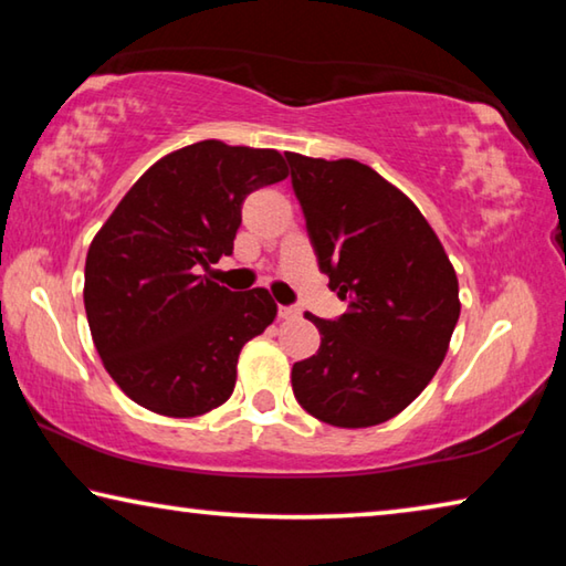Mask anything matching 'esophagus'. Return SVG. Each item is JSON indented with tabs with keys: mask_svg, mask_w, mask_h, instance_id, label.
Here are the masks:
<instances>
[{
	"mask_svg": "<svg viewBox=\"0 0 566 566\" xmlns=\"http://www.w3.org/2000/svg\"><path fill=\"white\" fill-rule=\"evenodd\" d=\"M300 317V310L296 306H280V319H296Z\"/></svg>",
	"mask_w": 566,
	"mask_h": 566,
	"instance_id": "1",
	"label": "esophagus"
}]
</instances>
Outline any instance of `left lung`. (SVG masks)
Wrapping results in <instances>:
<instances>
[{"instance_id": "left-lung-1", "label": "left lung", "mask_w": 566, "mask_h": 566, "mask_svg": "<svg viewBox=\"0 0 566 566\" xmlns=\"http://www.w3.org/2000/svg\"><path fill=\"white\" fill-rule=\"evenodd\" d=\"M292 187L319 270L347 302L317 324L314 357L292 367L300 405L342 429L375 427L407 409L437 375L459 319V282L417 205L357 159L286 151Z\"/></svg>"}]
</instances>
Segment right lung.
Here are the masks:
<instances>
[{
	"mask_svg": "<svg viewBox=\"0 0 566 566\" xmlns=\"http://www.w3.org/2000/svg\"><path fill=\"white\" fill-rule=\"evenodd\" d=\"M290 177L276 149L205 139L155 161L92 239L84 310L104 369L139 407L199 417L224 405L244 344L276 317L272 294L199 274L232 254L242 205Z\"/></svg>",
	"mask_w": 566,
	"mask_h": 566,
	"instance_id": "right-lung-1",
	"label": "right lung"
}]
</instances>
